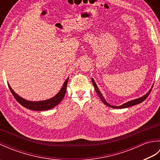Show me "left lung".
Here are the masks:
<instances>
[{
	"instance_id": "1",
	"label": "left lung",
	"mask_w": 160,
	"mask_h": 160,
	"mask_svg": "<svg viewBox=\"0 0 160 160\" xmlns=\"http://www.w3.org/2000/svg\"><path fill=\"white\" fill-rule=\"evenodd\" d=\"M92 82H93V84L94 86V88H95V90H96L97 94L98 95V96L100 97V100L103 102L104 104H106L107 106L108 107H110L111 108H127V107H131V106H133V105H135V104H140L141 102H142L144 101L147 98H148V96H149V94H150V93L151 92V89L150 91H148V92L145 95V96H142V98H138V99H135V100H131V101H129V102H127V103H124V104L121 105V106H118V107H115V106H112V105L109 104L108 103H107V102L105 100V99L104 98V97L102 96V93H100V91H99V89H98V88L96 85V82H94V80L92 79Z\"/></svg>"
}]
</instances>
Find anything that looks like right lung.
<instances>
[{
  "label": "right lung",
  "mask_w": 160,
  "mask_h": 160,
  "mask_svg": "<svg viewBox=\"0 0 160 160\" xmlns=\"http://www.w3.org/2000/svg\"><path fill=\"white\" fill-rule=\"evenodd\" d=\"M68 80L67 79L65 82H64L62 89L59 91V93H58L56 96H54L53 98H51V99L44 100V101H38V102H32V101H28L25 99H23L21 97L18 96L14 91L12 90V89L9 85L8 87L9 88V90L11 91V93L14 97L15 99L17 100L18 103L22 105V107H25L28 109L31 110H34V111H45V110H49L51 108H53L56 107V105L58 104L65 95L66 91H67V83H68Z\"/></svg>",
  "instance_id": "add662e5"
}]
</instances>
